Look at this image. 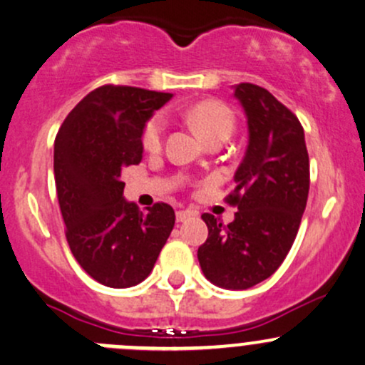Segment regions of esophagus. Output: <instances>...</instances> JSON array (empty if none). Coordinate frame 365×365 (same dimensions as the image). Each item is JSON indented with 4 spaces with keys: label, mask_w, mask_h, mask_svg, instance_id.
Instances as JSON below:
<instances>
[{
    "label": "esophagus",
    "mask_w": 365,
    "mask_h": 365,
    "mask_svg": "<svg viewBox=\"0 0 365 365\" xmlns=\"http://www.w3.org/2000/svg\"><path fill=\"white\" fill-rule=\"evenodd\" d=\"M192 216H195V213H192V211H187V210H180L176 211V222H185L187 218H192Z\"/></svg>",
    "instance_id": "esophagus-1"
}]
</instances>
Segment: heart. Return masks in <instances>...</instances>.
<instances>
[{"mask_svg":"<svg viewBox=\"0 0 365 365\" xmlns=\"http://www.w3.org/2000/svg\"><path fill=\"white\" fill-rule=\"evenodd\" d=\"M187 118L204 140L218 137V135H227L228 137L234 130V115H232L230 109L223 106L222 102H216V100H204V102L192 106L187 110ZM164 128H166L164 115H152L142 131L143 149L149 152H158L161 149Z\"/></svg>","mask_w":365,"mask_h":365,"instance_id":"b5f03b06","label":"heart"}]
</instances>
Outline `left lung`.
<instances>
[{
	"mask_svg": "<svg viewBox=\"0 0 365 365\" xmlns=\"http://www.w3.org/2000/svg\"><path fill=\"white\" fill-rule=\"evenodd\" d=\"M247 119L246 154L235 171L227 201L237 206L223 227L204 213L207 239L197 250L202 274L223 289H247L284 262L305 211L310 163L298 118L262 86H234Z\"/></svg>",
	"mask_w": 365,
	"mask_h": 365,
	"instance_id": "left-lung-1",
	"label": "left lung"
}]
</instances>
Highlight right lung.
I'll use <instances>...</instances> for the list:
<instances>
[{
    "label": "right lung",
    "instance_id": "right-lung-1",
    "mask_svg": "<svg viewBox=\"0 0 365 365\" xmlns=\"http://www.w3.org/2000/svg\"><path fill=\"white\" fill-rule=\"evenodd\" d=\"M173 95L106 85L69 112L55 138L53 171L66 237L79 265L107 287L137 286L175 225L170 204L142 213L123 197L121 171L140 164L142 131Z\"/></svg>",
    "mask_w": 365,
    "mask_h": 365
}]
</instances>
